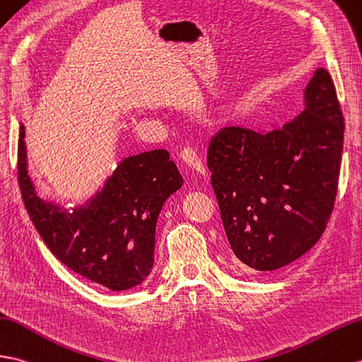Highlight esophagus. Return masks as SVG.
Listing matches in <instances>:
<instances>
[{
	"mask_svg": "<svg viewBox=\"0 0 362 362\" xmlns=\"http://www.w3.org/2000/svg\"><path fill=\"white\" fill-rule=\"evenodd\" d=\"M180 158L182 162L187 165L189 170L194 171L196 174H200V175H205V168H204V163H202L200 157L197 154V151L194 148H183L180 151Z\"/></svg>",
	"mask_w": 362,
	"mask_h": 362,
	"instance_id": "1",
	"label": "esophagus"
}]
</instances>
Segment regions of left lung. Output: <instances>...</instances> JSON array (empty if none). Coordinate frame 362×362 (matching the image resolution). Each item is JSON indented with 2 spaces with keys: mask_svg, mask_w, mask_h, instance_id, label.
<instances>
[{
  "mask_svg": "<svg viewBox=\"0 0 362 362\" xmlns=\"http://www.w3.org/2000/svg\"><path fill=\"white\" fill-rule=\"evenodd\" d=\"M342 141L344 117L322 67L293 120L268 131L226 126L211 139V185L242 268L277 270L319 240L338 191Z\"/></svg>",
  "mask_w": 362,
  "mask_h": 362,
  "instance_id": "1",
  "label": "left lung"
}]
</instances>
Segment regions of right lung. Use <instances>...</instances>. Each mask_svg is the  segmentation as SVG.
I'll use <instances>...</instances> for the list:
<instances>
[{
  "label": "right lung",
  "mask_w": 362,
  "mask_h": 362,
  "mask_svg": "<svg viewBox=\"0 0 362 362\" xmlns=\"http://www.w3.org/2000/svg\"><path fill=\"white\" fill-rule=\"evenodd\" d=\"M24 126L18 140V183L30 221L54 256L72 272L112 291L137 287L154 265L156 225L183 179L170 153L126 157L105 187L69 209L41 199L28 173Z\"/></svg>",
  "instance_id": "obj_1"
}]
</instances>
